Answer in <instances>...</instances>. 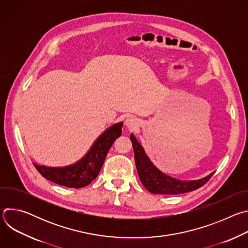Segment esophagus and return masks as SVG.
Masks as SVG:
<instances>
[{
	"mask_svg": "<svg viewBox=\"0 0 248 248\" xmlns=\"http://www.w3.org/2000/svg\"><path fill=\"white\" fill-rule=\"evenodd\" d=\"M137 124H138L137 121H136L134 118H132V117L128 118V119L125 121V125H126L128 128H130V129L135 128V127L137 126Z\"/></svg>",
	"mask_w": 248,
	"mask_h": 248,
	"instance_id": "1",
	"label": "esophagus"
}]
</instances>
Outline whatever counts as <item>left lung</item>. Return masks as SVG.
Listing matches in <instances>:
<instances>
[{
  "instance_id": "left-lung-1",
  "label": "left lung",
  "mask_w": 248,
  "mask_h": 248,
  "mask_svg": "<svg viewBox=\"0 0 248 248\" xmlns=\"http://www.w3.org/2000/svg\"><path fill=\"white\" fill-rule=\"evenodd\" d=\"M130 140L134 151V160L139 179L144 187L153 194H181L196 190L204 186L214 174L207 175L206 178L197 181H180L163 173L159 170L146 156L143 147L136 140L133 134Z\"/></svg>"
}]
</instances>
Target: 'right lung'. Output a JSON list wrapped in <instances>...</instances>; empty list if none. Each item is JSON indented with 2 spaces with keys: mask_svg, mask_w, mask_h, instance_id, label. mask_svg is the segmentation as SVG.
Instances as JSON below:
<instances>
[{
  "mask_svg": "<svg viewBox=\"0 0 248 248\" xmlns=\"http://www.w3.org/2000/svg\"><path fill=\"white\" fill-rule=\"evenodd\" d=\"M122 127L123 123H119L105 130L96 139L88 153L72 166L62 168H51L35 164L34 166L46 180L57 185L73 188L84 187L97 178L108 151L115 140L122 134Z\"/></svg>",
  "mask_w": 248,
  "mask_h": 248,
  "instance_id": "1",
  "label": "right lung"
}]
</instances>
